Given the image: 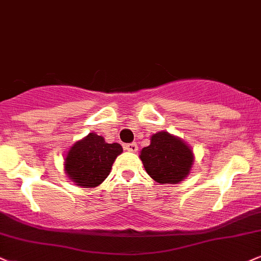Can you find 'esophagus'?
Returning a JSON list of instances; mask_svg holds the SVG:
<instances>
[{"instance_id":"obj_1","label":"esophagus","mask_w":261,"mask_h":261,"mask_svg":"<svg viewBox=\"0 0 261 261\" xmlns=\"http://www.w3.org/2000/svg\"><path fill=\"white\" fill-rule=\"evenodd\" d=\"M125 149L127 151H131V153H136L138 150V146L136 143H128V144H125Z\"/></svg>"}]
</instances>
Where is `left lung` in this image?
Returning <instances> with one entry per match:
<instances>
[{
	"instance_id": "8db88e82",
	"label": "left lung",
	"mask_w": 261,
	"mask_h": 261,
	"mask_svg": "<svg viewBox=\"0 0 261 261\" xmlns=\"http://www.w3.org/2000/svg\"><path fill=\"white\" fill-rule=\"evenodd\" d=\"M144 170L160 184H178L194 165V153L187 142L167 131L151 135L150 144L141 150Z\"/></svg>"
}]
</instances>
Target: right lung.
I'll list each match as a JSON object with an SVG mask.
<instances>
[{
	"label": "right lung",
	"instance_id": "right-lung-1",
	"mask_svg": "<svg viewBox=\"0 0 261 261\" xmlns=\"http://www.w3.org/2000/svg\"><path fill=\"white\" fill-rule=\"evenodd\" d=\"M123 153L119 143H107L91 133L75 142L65 155V172L77 187L95 188L108 177L112 165Z\"/></svg>",
	"mask_w": 261,
	"mask_h": 261
}]
</instances>
